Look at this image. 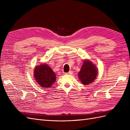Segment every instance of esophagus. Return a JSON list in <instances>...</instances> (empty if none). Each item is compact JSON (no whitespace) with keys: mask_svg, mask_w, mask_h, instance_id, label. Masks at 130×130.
Wrapping results in <instances>:
<instances>
[{"mask_svg":"<svg viewBox=\"0 0 130 130\" xmlns=\"http://www.w3.org/2000/svg\"><path fill=\"white\" fill-rule=\"evenodd\" d=\"M73 74V71H70L69 72L66 73V74H68V75H72Z\"/></svg>","mask_w":130,"mask_h":130,"instance_id":"34e87169","label":"esophagus"}]
</instances>
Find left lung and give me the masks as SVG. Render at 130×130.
I'll use <instances>...</instances> for the list:
<instances>
[{
  "label": "left lung",
  "instance_id": "1",
  "mask_svg": "<svg viewBox=\"0 0 130 130\" xmlns=\"http://www.w3.org/2000/svg\"><path fill=\"white\" fill-rule=\"evenodd\" d=\"M98 74L97 66L91 60L85 59L78 76L79 80L84 85H88L93 82Z\"/></svg>",
  "mask_w": 130,
  "mask_h": 130
}]
</instances>
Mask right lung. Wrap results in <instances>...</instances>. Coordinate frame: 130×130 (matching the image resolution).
Instances as JSON below:
<instances>
[{
	"instance_id": "right-lung-1",
	"label": "right lung",
	"mask_w": 130,
	"mask_h": 130,
	"mask_svg": "<svg viewBox=\"0 0 130 130\" xmlns=\"http://www.w3.org/2000/svg\"><path fill=\"white\" fill-rule=\"evenodd\" d=\"M33 76L36 81L41 87H51L56 80V75L47 64L36 66Z\"/></svg>"
}]
</instances>
